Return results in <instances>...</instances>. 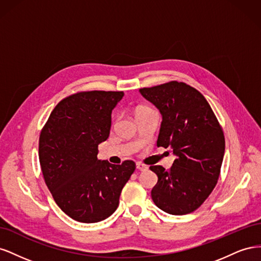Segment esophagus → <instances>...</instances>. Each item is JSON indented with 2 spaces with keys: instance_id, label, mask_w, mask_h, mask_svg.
Returning a JSON list of instances; mask_svg holds the SVG:
<instances>
[{
  "instance_id": "obj_1",
  "label": "esophagus",
  "mask_w": 261,
  "mask_h": 261,
  "mask_svg": "<svg viewBox=\"0 0 261 261\" xmlns=\"http://www.w3.org/2000/svg\"><path fill=\"white\" fill-rule=\"evenodd\" d=\"M136 168H137L138 170H140V171H147V170H148L147 165H145V164H143V163H140V162L136 163Z\"/></svg>"
}]
</instances>
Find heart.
<instances>
[{
	"mask_svg": "<svg viewBox=\"0 0 261 261\" xmlns=\"http://www.w3.org/2000/svg\"><path fill=\"white\" fill-rule=\"evenodd\" d=\"M153 111L152 109H150L149 107H146V106H139L135 109V116L137 115H140V114H144V113H147V112H151Z\"/></svg>",
	"mask_w": 261,
	"mask_h": 261,
	"instance_id": "1",
	"label": "heart"
}]
</instances>
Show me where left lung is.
Listing matches in <instances>:
<instances>
[{"instance_id": "left-lung-1", "label": "left lung", "mask_w": 261, "mask_h": 261, "mask_svg": "<svg viewBox=\"0 0 261 261\" xmlns=\"http://www.w3.org/2000/svg\"><path fill=\"white\" fill-rule=\"evenodd\" d=\"M162 115L156 146L170 148L176 159L158 176L151 197L158 208L174 216L199 208L217 185L225 140L223 130L202 94L185 83L170 82L139 89Z\"/></svg>"}]
</instances>
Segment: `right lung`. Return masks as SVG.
I'll use <instances>...</instances> for the list:
<instances>
[{
    "instance_id": "obj_1",
    "label": "right lung",
    "mask_w": 261,
    "mask_h": 261,
    "mask_svg": "<svg viewBox=\"0 0 261 261\" xmlns=\"http://www.w3.org/2000/svg\"><path fill=\"white\" fill-rule=\"evenodd\" d=\"M123 91H83L63 99L39 138V161L53 199L68 217L84 223L109 218L124 185L136 169L126 160L115 165L98 159L109 138L112 110Z\"/></svg>"
}]
</instances>
